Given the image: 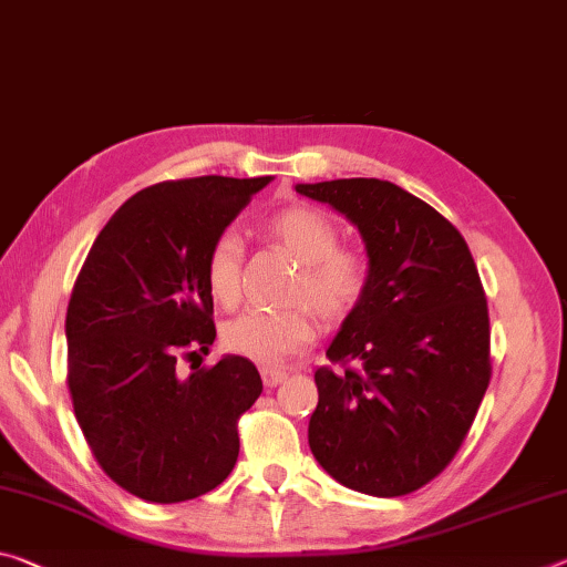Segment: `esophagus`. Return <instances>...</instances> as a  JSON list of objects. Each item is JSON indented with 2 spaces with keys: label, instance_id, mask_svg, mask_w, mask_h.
Wrapping results in <instances>:
<instances>
[{
  "label": "esophagus",
  "instance_id": "obj_1",
  "mask_svg": "<svg viewBox=\"0 0 567 567\" xmlns=\"http://www.w3.org/2000/svg\"><path fill=\"white\" fill-rule=\"evenodd\" d=\"M287 379L285 371H272V368H262V383L267 389H275V385H280Z\"/></svg>",
  "mask_w": 567,
  "mask_h": 567
}]
</instances>
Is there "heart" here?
Listing matches in <instances>:
<instances>
[{
    "label": "heart",
    "instance_id": "obj_1",
    "mask_svg": "<svg viewBox=\"0 0 567 567\" xmlns=\"http://www.w3.org/2000/svg\"><path fill=\"white\" fill-rule=\"evenodd\" d=\"M265 231L302 265L290 302L312 305L328 322L353 312L368 287V265L358 251L338 247V229L326 214L310 206H287L265 221ZM241 251L245 245L239 231L224 229L206 255V287L224 308L239 300ZM316 336L318 322L308 308L247 310L221 330L227 350L257 365L287 363Z\"/></svg>",
    "mask_w": 567,
    "mask_h": 567
}]
</instances>
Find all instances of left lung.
Segmentation results:
<instances>
[{
  "mask_svg": "<svg viewBox=\"0 0 567 567\" xmlns=\"http://www.w3.org/2000/svg\"><path fill=\"white\" fill-rule=\"evenodd\" d=\"M353 224L368 287L318 368L308 444L348 489L401 497L460 452L489 385V318L464 237L434 206L381 178L298 184Z\"/></svg>",
  "mask_w": 567,
  "mask_h": 567,
  "instance_id": "left-lung-1",
  "label": "left lung"
}]
</instances>
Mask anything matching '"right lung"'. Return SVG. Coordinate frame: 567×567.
Returning <instances> with one entry per match:
<instances>
[{
	"label": "right lung",
	"mask_w": 567,
	"mask_h": 567,
	"mask_svg": "<svg viewBox=\"0 0 567 567\" xmlns=\"http://www.w3.org/2000/svg\"><path fill=\"white\" fill-rule=\"evenodd\" d=\"M269 182L143 188L105 224L75 280L65 318L75 419L107 477L146 502L202 497L237 464V419L262 393L255 363L224 355L182 375L176 358L209 353L206 255Z\"/></svg>",
	"instance_id": "1"
}]
</instances>
